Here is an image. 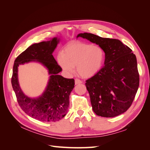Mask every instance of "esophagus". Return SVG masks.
<instances>
[{"label": "esophagus", "instance_id": "34e87169", "mask_svg": "<svg viewBox=\"0 0 150 150\" xmlns=\"http://www.w3.org/2000/svg\"><path fill=\"white\" fill-rule=\"evenodd\" d=\"M82 83V81H81L80 79H75V84H81Z\"/></svg>", "mask_w": 150, "mask_h": 150}]
</instances>
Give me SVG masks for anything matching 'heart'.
Returning <instances> with one entry per match:
<instances>
[{
    "label": "heart",
    "mask_w": 150,
    "mask_h": 150,
    "mask_svg": "<svg viewBox=\"0 0 150 150\" xmlns=\"http://www.w3.org/2000/svg\"><path fill=\"white\" fill-rule=\"evenodd\" d=\"M105 53L99 46L81 42L68 43L57 57L59 64L67 72L76 66L79 76L88 78L97 74L104 65Z\"/></svg>",
    "instance_id": "b5f03b06"
}]
</instances>
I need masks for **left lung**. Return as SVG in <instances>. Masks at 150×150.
Instances as JSON below:
<instances>
[{"label": "left lung", "instance_id": "8db88e82", "mask_svg": "<svg viewBox=\"0 0 150 150\" xmlns=\"http://www.w3.org/2000/svg\"><path fill=\"white\" fill-rule=\"evenodd\" d=\"M79 37L99 45L105 53L104 66L86 81L94 112L106 117L126 112L132 104L139 84L137 57L132 50L118 39L86 33L79 34Z\"/></svg>", "mask_w": 150, "mask_h": 150}]
</instances>
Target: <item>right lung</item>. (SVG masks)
<instances>
[{"mask_svg": "<svg viewBox=\"0 0 150 150\" xmlns=\"http://www.w3.org/2000/svg\"><path fill=\"white\" fill-rule=\"evenodd\" d=\"M59 39L54 38L48 41L31 45L14 61L11 79L19 105L27 115L43 122H56L66 115L69 105V95L74 88V79H67L58 73L62 68L52 56ZM30 61L40 62L51 75L47 88L41 97L30 98L23 93L18 81V66Z\"/></svg>", "mask_w": 150, "mask_h": 150, "instance_id": "1", "label": "right lung"}]
</instances>
